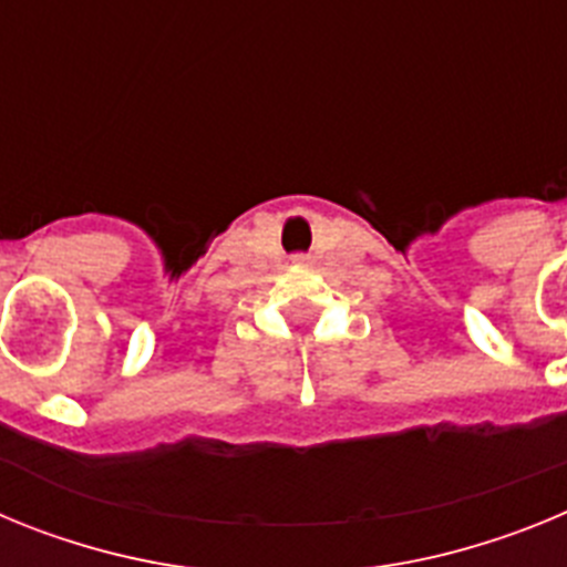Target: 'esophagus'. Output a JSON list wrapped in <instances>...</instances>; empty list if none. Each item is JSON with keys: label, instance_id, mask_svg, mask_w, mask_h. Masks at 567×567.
I'll return each mask as SVG.
<instances>
[{"label": "esophagus", "instance_id": "esophagus-1", "mask_svg": "<svg viewBox=\"0 0 567 567\" xmlns=\"http://www.w3.org/2000/svg\"><path fill=\"white\" fill-rule=\"evenodd\" d=\"M292 264L295 267H309V264H312V258H309V255H292Z\"/></svg>", "mask_w": 567, "mask_h": 567}]
</instances>
